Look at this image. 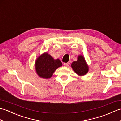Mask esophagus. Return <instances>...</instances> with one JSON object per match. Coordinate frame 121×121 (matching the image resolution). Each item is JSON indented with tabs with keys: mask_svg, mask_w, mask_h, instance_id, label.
Returning <instances> with one entry per match:
<instances>
[{
	"mask_svg": "<svg viewBox=\"0 0 121 121\" xmlns=\"http://www.w3.org/2000/svg\"><path fill=\"white\" fill-rule=\"evenodd\" d=\"M64 65L65 66H69L70 65V63L68 62V63H64Z\"/></svg>",
	"mask_w": 121,
	"mask_h": 121,
	"instance_id": "esophagus-1",
	"label": "esophagus"
}]
</instances>
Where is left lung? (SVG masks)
<instances>
[{
    "mask_svg": "<svg viewBox=\"0 0 121 121\" xmlns=\"http://www.w3.org/2000/svg\"><path fill=\"white\" fill-rule=\"evenodd\" d=\"M75 72L79 75H84L88 72V67L85 60L83 56H79L78 60L74 61L71 65Z\"/></svg>",
    "mask_w": 121,
    "mask_h": 121,
    "instance_id": "left-lung-1",
    "label": "left lung"
}]
</instances>
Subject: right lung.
I'll use <instances>...</instances> for the list:
<instances>
[{
	"mask_svg": "<svg viewBox=\"0 0 121 121\" xmlns=\"http://www.w3.org/2000/svg\"><path fill=\"white\" fill-rule=\"evenodd\" d=\"M62 66L59 59L55 60L47 53L39 56L36 61L35 68L37 74L43 78H49L58 68Z\"/></svg>",
	"mask_w": 121,
	"mask_h": 121,
	"instance_id": "add662e5",
	"label": "right lung"
}]
</instances>
